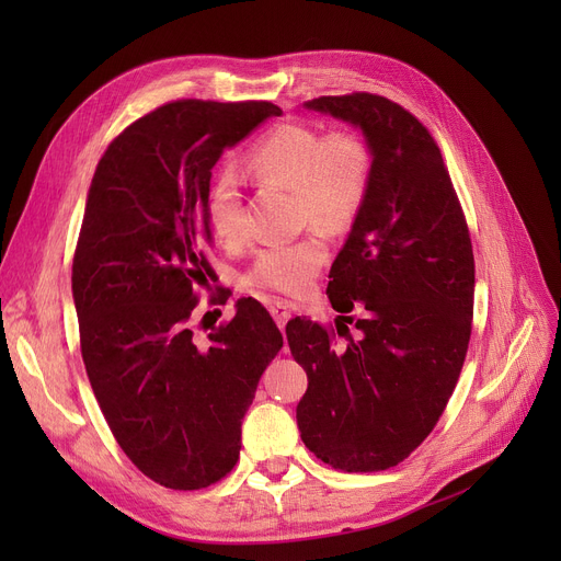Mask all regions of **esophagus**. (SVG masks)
Wrapping results in <instances>:
<instances>
[{
  "mask_svg": "<svg viewBox=\"0 0 561 561\" xmlns=\"http://www.w3.org/2000/svg\"><path fill=\"white\" fill-rule=\"evenodd\" d=\"M271 313H273V318H275V322L279 325V330H284V325L288 322V318H290V313H293V307L288 305V302H282V300H277V302H271Z\"/></svg>",
  "mask_w": 561,
  "mask_h": 561,
  "instance_id": "1",
  "label": "esophagus"
}]
</instances>
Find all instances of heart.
Here are the masks:
<instances>
[{
  "instance_id": "obj_1",
  "label": "heart",
  "mask_w": 561,
  "mask_h": 561,
  "mask_svg": "<svg viewBox=\"0 0 561 561\" xmlns=\"http://www.w3.org/2000/svg\"><path fill=\"white\" fill-rule=\"evenodd\" d=\"M248 168L263 180L296 191L302 222L341 231L355 222L364 209L373 186L375 157L359 131L334 129L322 134L302 123H284L252 147ZM204 211L220 241L231 243L239 239L243 204L231 172H222L206 193ZM325 261L328 241L316 229L298 241L259 250L245 273V284L300 298L311 290Z\"/></svg>"
}]
</instances>
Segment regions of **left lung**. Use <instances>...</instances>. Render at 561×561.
Segmentation results:
<instances>
[{
    "label": "left lung",
    "instance_id": "1",
    "mask_svg": "<svg viewBox=\"0 0 561 561\" xmlns=\"http://www.w3.org/2000/svg\"><path fill=\"white\" fill-rule=\"evenodd\" d=\"M307 106L357 125L375 168L328 286L341 318L362 309L359 336L336 322L347 341L339 345L320 322L286 325L290 355L309 377L296 419L320 461L375 473L423 444L457 387L473 330V245L444 157L414 113L373 93Z\"/></svg>",
    "mask_w": 561,
    "mask_h": 561
}]
</instances>
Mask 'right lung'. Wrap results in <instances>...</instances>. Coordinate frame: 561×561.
Returning <instances> with one entry per match:
<instances>
[{
	"mask_svg": "<svg viewBox=\"0 0 561 561\" xmlns=\"http://www.w3.org/2000/svg\"><path fill=\"white\" fill-rule=\"evenodd\" d=\"M273 102L176 100L138 117L102 154L72 259L83 366L102 414L142 476L174 491L220 482L241 455L259 377L284 345L256 300L195 339L211 168Z\"/></svg>",
	"mask_w": 561,
	"mask_h": 561,
	"instance_id": "1",
	"label": "right lung"
}]
</instances>
